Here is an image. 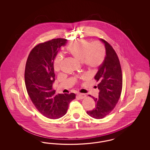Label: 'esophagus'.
<instances>
[{
    "label": "esophagus",
    "mask_w": 150,
    "mask_h": 150,
    "mask_svg": "<svg viewBox=\"0 0 150 150\" xmlns=\"http://www.w3.org/2000/svg\"><path fill=\"white\" fill-rule=\"evenodd\" d=\"M78 96L79 97L80 99H81V100L85 98L86 97V94H83V93H78Z\"/></svg>",
    "instance_id": "34e87169"
}]
</instances>
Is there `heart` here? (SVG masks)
Wrapping results in <instances>:
<instances>
[{
  "instance_id": "1",
  "label": "heart",
  "mask_w": 150,
  "mask_h": 150,
  "mask_svg": "<svg viewBox=\"0 0 150 150\" xmlns=\"http://www.w3.org/2000/svg\"><path fill=\"white\" fill-rule=\"evenodd\" d=\"M66 52L90 69H97L103 64L106 57L105 46L99 42L92 43L86 39H80L69 44ZM63 56L58 54L54 60L53 66L59 72L62 67Z\"/></svg>"
}]
</instances>
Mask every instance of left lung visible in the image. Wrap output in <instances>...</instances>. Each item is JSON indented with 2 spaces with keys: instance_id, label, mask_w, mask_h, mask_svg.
I'll return each mask as SVG.
<instances>
[{
  "instance_id": "obj_1",
  "label": "left lung",
  "mask_w": 150,
  "mask_h": 150,
  "mask_svg": "<svg viewBox=\"0 0 150 150\" xmlns=\"http://www.w3.org/2000/svg\"><path fill=\"white\" fill-rule=\"evenodd\" d=\"M106 48V57L99 67L94 79L98 83L99 96L96 98L91 95L96 102V107L87 111V114L94 119H103L114 108L121 96L122 87V75L119 59L112 47L103 39Z\"/></svg>"
}]
</instances>
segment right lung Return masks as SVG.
<instances>
[{
    "label": "right lung",
    "instance_id": "1",
    "mask_svg": "<svg viewBox=\"0 0 150 150\" xmlns=\"http://www.w3.org/2000/svg\"><path fill=\"white\" fill-rule=\"evenodd\" d=\"M67 39H53L39 43L31 50L25 71L27 92L36 109L44 116L57 119L66 114L70 102L76 98L75 93L56 94L52 88L55 80L53 61L58 50Z\"/></svg>",
    "mask_w": 150,
    "mask_h": 150
}]
</instances>
